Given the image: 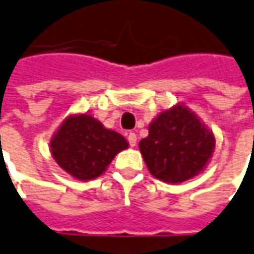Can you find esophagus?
<instances>
[{"label":"esophagus","mask_w":254,"mask_h":254,"mask_svg":"<svg viewBox=\"0 0 254 254\" xmlns=\"http://www.w3.org/2000/svg\"><path fill=\"white\" fill-rule=\"evenodd\" d=\"M128 142H130V146H135L136 145V134L135 132H130L128 134Z\"/></svg>","instance_id":"esophagus-1"}]
</instances>
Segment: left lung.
<instances>
[{
	"label": "left lung",
	"mask_w": 254,
	"mask_h": 254,
	"mask_svg": "<svg viewBox=\"0 0 254 254\" xmlns=\"http://www.w3.org/2000/svg\"><path fill=\"white\" fill-rule=\"evenodd\" d=\"M213 132L185 105L163 111L139 142L147 170L165 183H182L205 170L215 149Z\"/></svg>",
	"instance_id": "8db88e82"
}]
</instances>
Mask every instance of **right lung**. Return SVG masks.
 <instances>
[{"label":"right lung","mask_w":254,"mask_h":254,"mask_svg":"<svg viewBox=\"0 0 254 254\" xmlns=\"http://www.w3.org/2000/svg\"><path fill=\"white\" fill-rule=\"evenodd\" d=\"M127 147L123 135L105 128L87 113L68 116L50 139L56 163L78 181L102 175L115 156Z\"/></svg>","instance_id":"obj_1"}]
</instances>
